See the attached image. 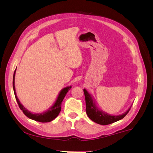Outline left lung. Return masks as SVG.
<instances>
[{"label":"left lung","mask_w":153,"mask_h":153,"mask_svg":"<svg viewBox=\"0 0 153 153\" xmlns=\"http://www.w3.org/2000/svg\"><path fill=\"white\" fill-rule=\"evenodd\" d=\"M84 92L85 98L86 114L92 121L99 124L108 125L119 121L126 116L131 107V106L126 112L122 115H117V116L110 115L106 113H103L102 111L99 110L96 107V105L93 102L91 95L88 93V92L85 89H84Z\"/></svg>","instance_id":"obj_1"}]
</instances>
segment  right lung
<instances>
[{
    "label": "right lung",
    "mask_w": 153,
    "mask_h": 153,
    "mask_svg": "<svg viewBox=\"0 0 153 153\" xmlns=\"http://www.w3.org/2000/svg\"><path fill=\"white\" fill-rule=\"evenodd\" d=\"M15 71H16V69L15 71V73H14L13 79V87L14 93H15V98L17 101V103L18 106H19L20 108L23 111L24 114L27 117H29L32 120H34L36 121H38L41 123H48L53 121L55 118H56L61 110V104L63 101V99L64 98V97H65L68 91L71 88V86L65 87L64 89H63L61 91V92H60V94L58 96L57 100H56V101H55V104L53 105V106H52V107H51V108H50L49 110L47 111V112H43L42 114H32L23 106V105L20 103L19 100H18L17 98L16 92H15Z\"/></svg>",
    "instance_id": "add662e5"
}]
</instances>
